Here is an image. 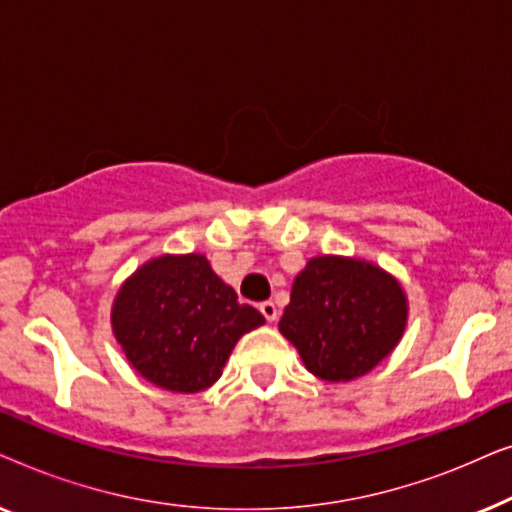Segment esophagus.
Instances as JSON below:
<instances>
[{
    "label": "esophagus",
    "instance_id": "esophagus-1",
    "mask_svg": "<svg viewBox=\"0 0 512 512\" xmlns=\"http://www.w3.org/2000/svg\"><path fill=\"white\" fill-rule=\"evenodd\" d=\"M258 310H261V314L268 321H275L277 319V305L272 303V300H265V303L258 305Z\"/></svg>",
    "mask_w": 512,
    "mask_h": 512
}]
</instances>
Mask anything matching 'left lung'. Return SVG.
Wrapping results in <instances>:
<instances>
[{"label": "left lung", "instance_id": "left-lung-1", "mask_svg": "<svg viewBox=\"0 0 512 512\" xmlns=\"http://www.w3.org/2000/svg\"><path fill=\"white\" fill-rule=\"evenodd\" d=\"M405 319V293L394 277L366 261L319 256L293 282L279 331L312 375L347 382L389 356Z\"/></svg>", "mask_w": 512, "mask_h": 512}]
</instances>
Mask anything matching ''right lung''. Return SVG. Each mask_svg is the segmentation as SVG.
Here are the masks:
<instances>
[{
	"label": "right lung",
	"mask_w": 512,
	"mask_h": 512,
	"mask_svg": "<svg viewBox=\"0 0 512 512\" xmlns=\"http://www.w3.org/2000/svg\"><path fill=\"white\" fill-rule=\"evenodd\" d=\"M263 314L242 305L205 256H160L118 291L111 324L132 368L158 387L193 394L221 377L244 333Z\"/></svg>",
	"instance_id": "add662e5"
}]
</instances>
